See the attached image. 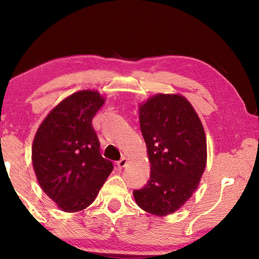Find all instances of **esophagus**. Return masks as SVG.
<instances>
[{"label":"esophagus","instance_id":"obj_1","mask_svg":"<svg viewBox=\"0 0 259 259\" xmlns=\"http://www.w3.org/2000/svg\"><path fill=\"white\" fill-rule=\"evenodd\" d=\"M126 163H128V159H126V157H122L120 161H117L116 165H117V168H119V169H123L124 166L126 165Z\"/></svg>","mask_w":259,"mask_h":259}]
</instances>
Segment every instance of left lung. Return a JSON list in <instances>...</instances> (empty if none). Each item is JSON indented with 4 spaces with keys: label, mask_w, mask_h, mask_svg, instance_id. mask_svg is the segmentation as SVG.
Here are the masks:
<instances>
[{
    "label": "left lung",
    "mask_w": 259,
    "mask_h": 259,
    "mask_svg": "<svg viewBox=\"0 0 259 259\" xmlns=\"http://www.w3.org/2000/svg\"><path fill=\"white\" fill-rule=\"evenodd\" d=\"M138 108L151 176L134 198L145 211L168 216L199 186L207 164L205 133L194 107L179 94H156Z\"/></svg>",
    "instance_id": "left-lung-1"
}]
</instances>
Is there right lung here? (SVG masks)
I'll use <instances>...</instances> for the list:
<instances>
[{
  "label": "right lung",
  "mask_w": 259,
  "mask_h": 259,
  "mask_svg": "<svg viewBox=\"0 0 259 259\" xmlns=\"http://www.w3.org/2000/svg\"><path fill=\"white\" fill-rule=\"evenodd\" d=\"M97 90H81L51 109L32 145L34 172L43 192L65 212L85 209L113 170L99 151L93 119L105 103Z\"/></svg>",
  "instance_id": "right-lung-1"
}]
</instances>
